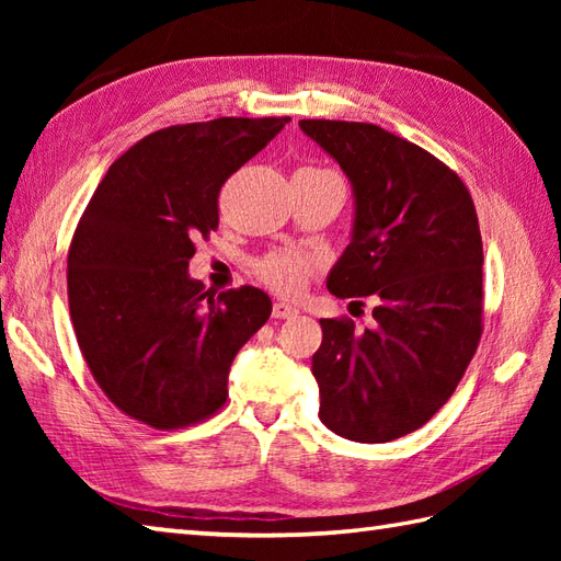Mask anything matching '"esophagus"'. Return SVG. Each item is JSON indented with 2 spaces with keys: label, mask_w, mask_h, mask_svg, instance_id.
I'll use <instances>...</instances> for the list:
<instances>
[{
  "label": "esophagus",
  "mask_w": 561,
  "mask_h": 561,
  "mask_svg": "<svg viewBox=\"0 0 561 561\" xmlns=\"http://www.w3.org/2000/svg\"><path fill=\"white\" fill-rule=\"evenodd\" d=\"M296 313V306H289V304H284V301H277L272 306V318H277V320H284V318H294Z\"/></svg>",
  "instance_id": "esophagus-1"
}]
</instances>
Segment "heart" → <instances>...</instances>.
Returning a JSON list of instances; mask_svg holds the SVG:
<instances>
[{
	"instance_id": "b5f03b06",
	"label": "heart",
	"mask_w": 561,
	"mask_h": 561,
	"mask_svg": "<svg viewBox=\"0 0 561 561\" xmlns=\"http://www.w3.org/2000/svg\"><path fill=\"white\" fill-rule=\"evenodd\" d=\"M335 171L323 169V165H301L294 175H325ZM318 255L311 253H301V250H272V253L262 255L255 265L257 277L267 284L270 289L279 291V294H299L306 282L313 277V274L320 270Z\"/></svg>"
}]
</instances>
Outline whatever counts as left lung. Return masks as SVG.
<instances>
[{"label": "left lung", "mask_w": 561, "mask_h": 561, "mask_svg": "<svg viewBox=\"0 0 561 561\" xmlns=\"http://www.w3.org/2000/svg\"><path fill=\"white\" fill-rule=\"evenodd\" d=\"M356 197L354 236L330 272L340 299L371 296L374 325L323 318L313 354L320 422L359 444L424 426L482 337V236L468 187L434 153L371 123L301 121Z\"/></svg>", "instance_id": "obj_1"}]
</instances>
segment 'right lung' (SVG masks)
Here are the masks:
<instances>
[{
  "label": "right lung",
  "mask_w": 561,
  "mask_h": 561,
  "mask_svg": "<svg viewBox=\"0 0 561 561\" xmlns=\"http://www.w3.org/2000/svg\"><path fill=\"white\" fill-rule=\"evenodd\" d=\"M291 117H217L163 127L117 159L67 255L79 350L117 410L161 428L224 408L238 350L267 323L255 287L205 291L187 277L197 238L219 226L221 185Z\"/></svg>",
  "instance_id": "obj_1"
}]
</instances>
